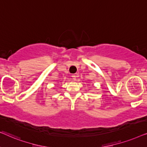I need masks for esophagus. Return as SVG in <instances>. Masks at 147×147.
Wrapping results in <instances>:
<instances>
[{"instance_id": "34e87169", "label": "esophagus", "mask_w": 147, "mask_h": 147, "mask_svg": "<svg viewBox=\"0 0 147 147\" xmlns=\"http://www.w3.org/2000/svg\"><path fill=\"white\" fill-rule=\"evenodd\" d=\"M71 78H72V80H76V75H72L71 76Z\"/></svg>"}]
</instances>
